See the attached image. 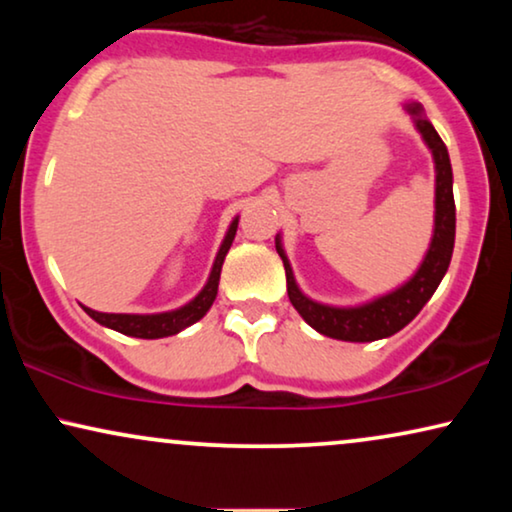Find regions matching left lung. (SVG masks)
Segmentation results:
<instances>
[{
    "label": "left lung",
    "instance_id": "1",
    "mask_svg": "<svg viewBox=\"0 0 512 512\" xmlns=\"http://www.w3.org/2000/svg\"><path fill=\"white\" fill-rule=\"evenodd\" d=\"M405 114L412 118L415 130L422 135L424 144L429 146L436 167V200H433V235L426 254L415 270V275L405 279L394 291L382 293L359 305H328L319 303L300 291V286L293 277V268L286 256L282 235L277 233L275 247L279 258L284 261L286 270V291H289L291 305L296 307L300 317L310 324L314 331L326 335V338L345 340V342H373L389 338L410 324L417 317L419 310L429 303V298L436 293L438 284L443 282L447 268L452 261L454 249V228H457V216H454V193H452V165L450 153L443 139L433 128L429 118L424 114V107L419 102H405Z\"/></svg>",
    "mask_w": 512,
    "mask_h": 512
}]
</instances>
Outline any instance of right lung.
<instances>
[{
  "label": "right lung",
  "mask_w": 512,
  "mask_h": 512,
  "mask_svg": "<svg viewBox=\"0 0 512 512\" xmlns=\"http://www.w3.org/2000/svg\"><path fill=\"white\" fill-rule=\"evenodd\" d=\"M237 223H240V216H235L230 221L226 230V237H223L219 251H216L212 272H209L205 286H202L198 296L188 300L186 305L177 307V310L170 312H156V314H114V312H97L90 310V307L81 305L90 319H95L97 324L111 328V331H118L123 335H130V338H144V340H158L167 338V335H177L184 331V328L193 326L195 321H200L209 312V307L214 305L216 293H219V279H221V268L223 261H226V254L230 244L235 240Z\"/></svg>",
  "instance_id": "add662e5"
}]
</instances>
